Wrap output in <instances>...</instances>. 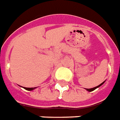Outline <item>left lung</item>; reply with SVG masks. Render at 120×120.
<instances>
[{"label":"left lung","mask_w":120,"mask_h":120,"mask_svg":"<svg viewBox=\"0 0 120 120\" xmlns=\"http://www.w3.org/2000/svg\"><path fill=\"white\" fill-rule=\"evenodd\" d=\"M104 82H105V81H104L103 83H101L100 85H98V86H96V87H93V88H90V89H85V90H87V91H90V92H91V91H94V90H95V89H97V88H98V87H100V86H101V85H103V84H104Z\"/></svg>","instance_id":"left-lung-1"}]
</instances>
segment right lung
I'll return each mask as SVG.
<instances>
[{
    "instance_id": "1",
    "label": "right lung",
    "mask_w": 120,
    "mask_h": 120,
    "mask_svg": "<svg viewBox=\"0 0 120 120\" xmlns=\"http://www.w3.org/2000/svg\"><path fill=\"white\" fill-rule=\"evenodd\" d=\"M21 87H22V86H21ZM23 88L26 90L27 91H32V90H35V88H37V87H31V88H30V87H23Z\"/></svg>"
}]
</instances>
